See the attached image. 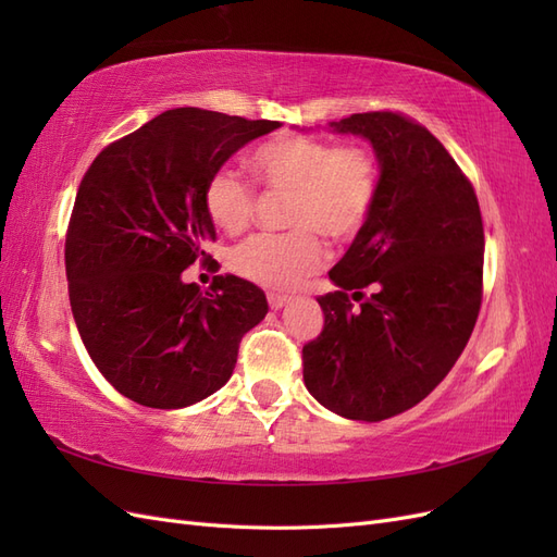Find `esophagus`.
<instances>
[{"instance_id":"esophagus-1","label":"esophagus","mask_w":557,"mask_h":557,"mask_svg":"<svg viewBox=\"0 0 557 557\" xmlns=\"http://www.w3.org/2000/svg\"><path fill=\"white\" fill-rule=\"evenodd\" d=\"M267 301H269V307H272L274 311H278V309H283L285 305H288L290 297L288 295H278V293H269Z\"/></svg>"}]
</instances>
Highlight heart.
Listing matches in <instances>:
<instances>
[{"instance_id": "1", "label": "heart", "mask_w": 557, "mask_h": 557, "mask_svg": "<svg viewBox=\"0 0 557 557\" xmlns=\"http://www.w3.org/2000/svg\"><path fill=\"white\" fill-rule=\"evenodd\" d=\"M248 166L269 195H288V234H258L234 246L230 267L242 278L264 288H295L315 274L330 239L358 237L374 211L379 164L360 144L334 146L325 139L278 134L248 156ZM205 209L211 221L237 234L258 209V195L230 166L215 170L205 185Z\"/></svg>"}]
</instances>
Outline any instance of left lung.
Masks as SVG:
<instances>
[{
    "label": "left lung",
    "instance_id": "left-lung-1",
    "mask_svg": "<svg viewBox=\"0 0 557 557\" xmlns=\"http://www.w3.org/2000/svg\"><path fill=\"white\" fill-rule=\"evenodd\" d=\"M330 127L372 144L379 195L330 269L336 290L318 297L325 327L301 348L305 385L325 409L376 423L425 399L465 350L481 309L483 221L460 166L411 117L369 111Z\"/></svg>",
    "mask_w": 557,
    "mask_h": 557
}]
</instances>
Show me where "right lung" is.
<instances>
[{
    "label": "right lung",
    "mask_w": 557,
    "mask_h": 557,
    "mask_svg": "<svg viewBox=\"0 0 557 557\" xmlns=\"http://www.w3.org/2000/svg\"><path fill=\"white\" fill-rule=\"evenodd\" d=\"M276 121L195 107L156 115L109 144L83 176L64 242L70 301L102 376L150 409H183L230 381L242 336L267 315L264 293L239 276L211 290L183 281L207 262L215 227L209 176Z\"/></svg>",
    "instance_id": "right-lung-1"
}]
</instances>
